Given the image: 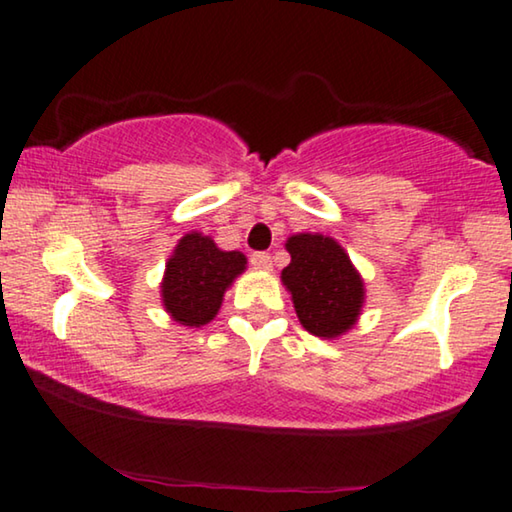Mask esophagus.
<instances>
[{
	"mask_svg": "<svg viewBox=\"0 0 512 512\" xmlns=\"http://www.w3.org/2000/svg\"><path fill=\"white\" fill-rule=\"evenodd\" d=\"M249 263L258 270H270L272 268V256L268 254V251H254V254L249 256Z\"/></svg>",
	"mask_w": 512,
	"mask_h": 512,
	"instance_id": "1",
	"label": "esophagus"
}]
</instances>
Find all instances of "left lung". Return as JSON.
Masks as SVG:
<instances>
[{"label": "left lung", "instance_id": "obj_1", "mask_svg": "<svg viewBox=\"0 0 512 512\" xmlns=\"http://www.w3.org/2000/svg\"><path fill=\"white\" fill-rule=\"evenodd\" d=\"M291 263L281 281L293 295L300 323L316 337H337L351 330L360 314L365 288L344 249L325 235L300 233L286 242Z\"/></svg>", "mask_w": 512, "mask_h": 512}]
</instances>
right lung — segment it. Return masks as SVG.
Listing matches in <instances>:
<instances>
[{"mask_svg": "<svg viewBox=\"0 0 512 512\" xmlns=\"http://www.w3.org/2000/svg\"><path fill=\"white\" fill-rule=\"evenodd\" d=\"M247 258L240 251H221L201 233L184 235L166 263L161 284L164 307L177 323H210L221 307L224 291L244 270Z\"/></svg>", "mask_w": 512, "mask_h": 512, "instance_id": "right-lung-1", "label": "right lung"}]
</instances>
